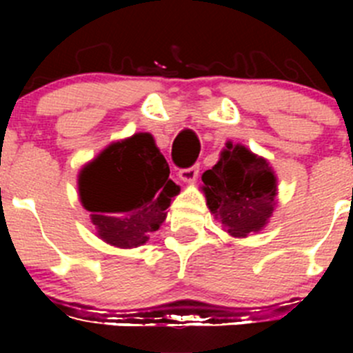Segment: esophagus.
<instances>
[{
  "mask_svg": "<svg viewBox=\"0 0 353 353\" xmlns=\"http://www.w3.org/2000/svg\"><path fill=\"white\" fill-rule=\"evenodd\" d=\"M198 172H199V167L193 165V167H188V169H181L179 172H177V176H179V179L183 181V183H193V181H196Z\"/></svg>",
  "mask_w": 353,
  "mask_h": 353,
  "instance_id": "esophagus-1",
  "label": "esophagus"
}]
</instances>
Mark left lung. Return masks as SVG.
I'll return each mask as SVG.
<instances>
[{
	"label": "left lung",
	"mask_w": 353,
	"mask_h": 353,
	"mask_svg": "<svg viewBox=\"0 0 353 353\" xmlns=\"http://www.w3.org/2000/svg\"><path fill=\"white\" fill-rule=\"evenodd\" d=\"M206 206L229 236L243 239L265 229L276 206L279 181L268 160L227 141L220 159L203 172Z\"/></svg>",
	"instance_id": "left-lung-1"
}]
</instances>
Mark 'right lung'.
I'll return each instance as SVG.
<instances>
[{"label":"right lung","mask_w":353,"mask_h":353,"mask_svg":"<svg viewBox=\"0 0 353 353\" xmlns=\"http://www.w3.org/2000/svg\"><path fill=\"white\" fill-rule=\"evenodd\" d=\"M150 133L108 145L78 174V196L97 230L114 248L143 245L167 219L181 188Z\"/></svg>","instance_id":"add662e5"}]
</instances>
